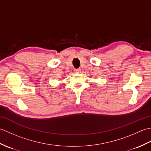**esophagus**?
Here are the masks:
<instances>
[{
	"label": "esophagus",
	"instance_id": "esophagus-1",
	"mask_svg": "<svg viewBox=\"0 0 151 151\" xmlns=\"http://www.w3.org/2000/svg\"><path fill=\"white\" fill-rule=\"evenodd\" d=\"M74 71H75L76 73H81V69H75V70H74Z\"/></svg>",
	"mask_w": 151,
	"mask_h": 151
}]
</instances>
